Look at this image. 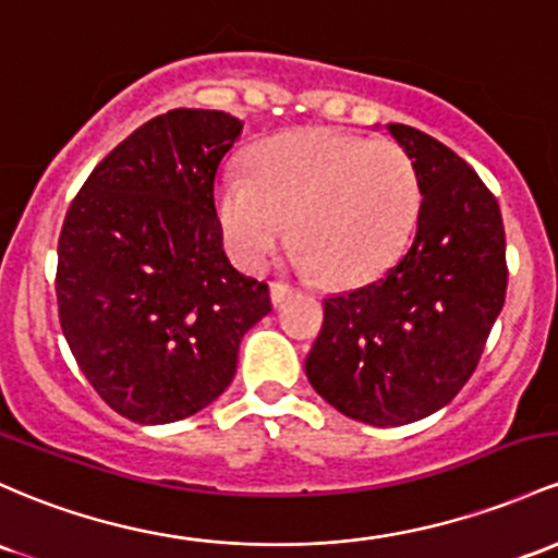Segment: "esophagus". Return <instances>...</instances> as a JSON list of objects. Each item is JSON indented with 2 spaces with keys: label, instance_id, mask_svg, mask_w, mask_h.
<instances>
[{
  "label": "esophagus",
  "instance_id": "obj_1",
  "mask_svg": "<svg viewBox=\"0 0 558 558\" xmlns=\"http://www.w3.org/2000/svg\"><path fill=\"white\" fill-rule=\"evenodd\" d=\"M291 293H293V289L289 283H269V302H272L275 307H280V304H283Z\"/></svg>",
  "mask_w": 558,
  "mask_h": 558
}]
</instances>
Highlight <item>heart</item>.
<instances>
[{
	"mask_svg": "<svg viewBox=\"0 0 558 558\" xmlns=\"http://www.w3.org/2000/svg\"><path fill=\"white\" fill-rule=\"evenodd\" d=\"M418 204V174L400 145L333 130L267 140L251 174L230 169L217 182L219 228L241 265L259 267L293 219L296 265L339 286L368 280L405 248Z\"/></svg>",
	"mask_w": 558,
	"mask_h": 558,
	"instance_id": "b5f03b06",
	"label": "heart"
}]
</instances>
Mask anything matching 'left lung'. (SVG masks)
Wrapping results in <instances>:
<instances>
[{
    "mask_svg": "<svg viewBox=\"0 0 558 558\" xmlns=\"http://www.w3.org/2000/svg\"><path fill=\"white\" fill-rule=\"evenodd\" d=\"M418 174L415 238L363 289L333 293L307 378L339 413L402 426L445 408L469 381L506 302V232L498 201L450 148L387 124Z\"/></svg>",
    "mask_w": 558,
    "mask_h": 558,
    "instance_id": "left-lung-1",
    "label": "left lung"
}]
</instances>
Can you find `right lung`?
<instances>
[{
	"label": "right lung",
	"instance_id": "obj_1",
	"mask_svg": "<svg viewBox=\"0 0 558 558\" xmlns=\"http://www.w3.org/2000/svg\"><path fill=\"white\" fill-rule=\"evenodd\" d=\"M243 121L177 108L97 163L58 241V315L71 354L116 413L171 424L230 387L238 347L269 304L230 265L214 177Z\"/></svg>",
	"mask_w": 558,
	"mask_h": 558
}]
</instances>
